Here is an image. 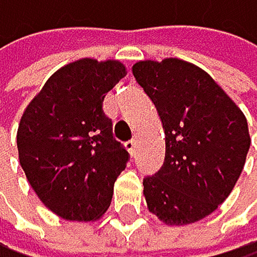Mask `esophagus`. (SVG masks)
Listing matches in <instances>:
<instances>
[{
	"label": "esophagus",
	"mask_w": 257,
	"mask_h": 257,
	"mask_svg": "<svg viewBox=\"0 0 257 257\" xmlns=\"http://www.w3.org/2000/svg\"><path fill=\"white\" fill-rule=\"evenodd\" d=\"M126 148H127V151H130L131 155H136V148H138V146H136V140H130V141H127Z\"/></svg>",
	"instance_id": "34e87169"
}]
</instances>
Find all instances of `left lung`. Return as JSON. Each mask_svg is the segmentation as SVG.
<instances>
[{
  "mask_svg": "<svg viewBox=\"0 0 257 257\" xmlns=\"http://www.w3.org/2000/svg\"><path fill=\"white\" fill-rule=\"evenodd\" d=\"M165 130V162L143 178L150 212L170 225L204 219L227 199L249 151L247 121L214 79L178 58L133 67Z\"/></svg>",
  "mask_w": 257,
  "mask_h": 257,
  "instance_id": "1",
  "label": "left lung"
}]
</instances>
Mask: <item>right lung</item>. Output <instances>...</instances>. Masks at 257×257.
Wrapping results in <instances>:
<instances>
[{"label":"right lung","mask_w":257,"mask_h":257,"mask_svg":"<svg viewBox=\"0 0 257 257\" xmlns=\"http://www.w3.org/2000/svg\"><path fill=\"white\" fill-rule=\"evenodd\" d=\"M124 74L117 60L62 67L20 121V165L38 199L62 219H99L111 204L130 153L114 140L102 102Z\"/></svg>","instance_id":"1"}]
</instances>
